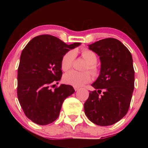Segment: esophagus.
Wrapping results in <instances>:
<instances>
[{
	"label": "esophagus",
	"instance_id": "34e87169",
	"mask_svg": "<svg viewBox=\"0 0 148 148\" xmlns=\"http://www.w3.org/2000/svg\"><path fill=\"white\" fill-rule=\"evenodd\" d=\"M74 90H75V91H77L79 90V87H77V86H74Z\"/></svg>",
	"mask_w": 148,
	"mask_h": 148
}]
</instances>
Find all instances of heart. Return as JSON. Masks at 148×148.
<instances>
[{
	"instance_id": "obj_1",
	"label": "heart",
	"mask_w": 148,
	"mask_h": 148,
	"mask_svg": "<svg viewBox=\"0 0 148 148\" xmlns=\"http://www.w3.org/2000/svg\"><path fill=\"white\" fill-rule=\"evenodd\" d=\"M81 56L88 62L85 69H89L93 75H97L98 73V68L96 65L97 57L95 53L89 49H83L81 51ZM75 58V53L74 51H69L62 56L61 60V68L64 72H67L72 68L73 62ZM92 76L90 73L88 72H79L76 71H71L64 75L63 80L67 84L74 86H84L91 81Z\"/></svg>"
}]
</instances>
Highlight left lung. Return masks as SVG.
Masks as SVG:
<instances>
[{
    "instance_id": "obj_1",
    "label": "left lung",
    "mask_w": 148,
    "mask_h": 148,
    "mask_svg": "<svg viewBox=\"0 0 148 148\" xmlns=\"http://www.w3.org/2000/svg\"><path fill=\"white\" fill-rule=\"evenodd\" d=\"M88 47L99 56L101 68L92 84L95 90L90 92L84 103L85 113L95 125H112L121 120L130 108L134 89L132 54L114 38L103 39Z\"/></svg>"
}]
</instances>
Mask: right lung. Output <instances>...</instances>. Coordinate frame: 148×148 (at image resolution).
Here are the masks:
<instances>
[{
	"label": "right lung",
	"mask_w": 148,
	"mask_h": 148,
	"mask_svg": "<svg viewBox=\"0 0 148 148\" xmlns=\"http://www.w3.org/2000/svg\"><path fill=\"white\" fill-rule=\"evenodd\" d=\"M81 43L66 45L56 37H34L22 51L17 76V97L25 115L40 125L52 123L58 118L62 104L75 92L72 86L61 84L62 58Z\"/></svg>",
	"instance_id": "right-lung-1"
}]
</instances>
